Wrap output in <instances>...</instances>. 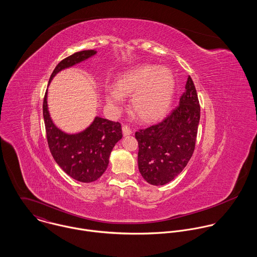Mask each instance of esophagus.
<instances>
[{
	"mask_svg": "<svg viewBox=\"0 0 257 257\" xmlns=\"http://www.w3.org/2000/svg\"><path fill=\"white\" fill-rule=\"evenodd\" d=\"M132 133H133V131H132V128L128 125H123L122 126V134H123V136L132 135Z\"/></svg>",
	"mask_w": 257,
	"mask_h": 257,
	"instance_id": "esophagus-1",
	"label": "esophagus"
}]
</instances>
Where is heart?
<instances>
[{
	"mask_svg": "<svg viewBox=\"0 0 257 257\" xmlns=\"http://www.w3.org/2000/svg\"><path fill=\"white\" fill-rule=\"evenodd\" d=\"M174 89L175 80L168 68L147 65L118 76L115 89H107L106 100L116 109L122 96L132 95L134 111L145 120H153L167 110Z\"/></svg>",
	"mask_w": 257,
	"mask_h": 257,
	"instance_id": "b5f03b06",
	"label": "heart"
}]
</instances>
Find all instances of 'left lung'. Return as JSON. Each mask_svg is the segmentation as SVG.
Wrapping results in <instances>:
<instances>
[{
	"mask_svg": "<svg viewBox=\"0 0 257 257\" xmlns=\"http://www.w3.org/2000/svg\"><path fill=\"white\" fill-rule=\"evenodd\" d=\"M179 105L162 120L136 132L139 169L147 183L160 186L182 172L193 155L200 120V103L189 76Z\"/></svg>",
	"mask_w": 257,
	"mask_h": 257,
	"instance_id": "1",
	"label": "left lung"
}]
</instances>
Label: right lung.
Wrapping results in <instances>:
<instances>
[{
	"label": "right lung",
	"instance_id": "right-lung-1",
	"mask_svg": "<svg viewBox=\"0 0 257 257\" xmlns=\"http://www.w3.org/2000/svg\"><path fill=\"white\" fill-rule=\"evenodd\" d=\"M96 54L95 50H83L61 60L49 78L62 69ZM47 90L43 99V118L46 139L50 152L60 168L75 180L90 183L99 179L109 164L110 151L122 138L118 121L96 117L92 124L77 135H67L58 130L52 122L47 110Z\"/></svg>",
	"mask_w": 257,
	"mask_h": 257
}]
</instances>
